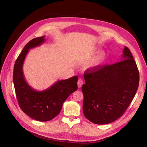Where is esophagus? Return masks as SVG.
Masks as SVG:
<instances>
[{"mask_svg": "<svg viewBox=\"0 0 147 147\" xmlns=\"http://www.w3.org/2000/svg\"><path fill=\"white\" fill-rule=\"evenodd\" d=\"M77 84H78V88H81L82 86L83 85V80L82 79H79L78 82H77Z\"/></svg>", "mask_w": 147, "mask_h": 147, "instance_id": "obj_1", "label": "esophagus"}]
</instances>
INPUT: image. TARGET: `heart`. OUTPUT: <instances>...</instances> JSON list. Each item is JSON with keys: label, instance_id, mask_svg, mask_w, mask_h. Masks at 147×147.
<instances>
[{"label": "heart", "instance_id": "1", "mask_svg": "<svg viewBox=\"0 0 147 147\" xmlns=\"http://www.w3.org/2000/svg\"><path fill=\"white\" fill-rule=\"evenodd\" d=\"M97 53V50L96 49H94V50L92 51L93 54H95V53ZM105 58V53L104 51L100 52L99 54L97 56L94 61H93V63L91 64V67L96 68L97 67H98L102 64V63L104 61Z\"/></svg>", "mask_w": 147, "mask_h": 147}]
</instances>
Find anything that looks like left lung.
<instances>
[{
  "label": "left lung",
  "instance_id": "1",
  "mask_svg": "<svg viewBox=\"0 0 147 147\" xmlns=\"http://www.w3.org/2000/svg\"><path fill=\"white\" fill-rule=\"evenodd\" d=\"M120 61L86 70L83 111L97 124L112 123L121 117L136 95L139 72L131 53L125 47Z\"/></svg>",
  "mask_w": 147,
  "mask_h": 147
}]
</instances>
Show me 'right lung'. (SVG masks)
<instances>
[{
  "instance_id": "obj_1",
  "label": "right lung",
  "mask_w": 147,
  "mask_h": 147,
  "mask_svg": "<svg viewBox=\"0 0 147 147\" xmlns=\"http://www.w3.org/2000/svg\"><path fill=\"white\" fill-rule=\"evenodd\" d=\"M44 37L35 38L26 44L16 60L13 77L20 108L29 117L38 121H48L56 117L67 98L78 88L77 76L57 81L43 91L35 90L26 82L23 71L25 57L29 49L41 45L45 41Z\"/></svg>"
}]
</instances>
